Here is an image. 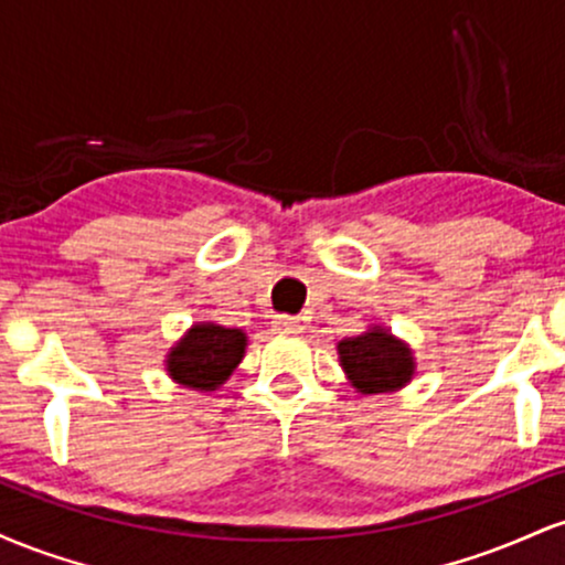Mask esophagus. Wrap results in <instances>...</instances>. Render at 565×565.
<instances>
[{
	"mask_svg": "<svg viewBox=\"0 0 565 565\" xmlns=\"http://www.w3.org/2000/svg\"><path fill=\"white\" fill-rule=\"evenodd\" d=\"M274 327L278 329V332H287V334L302 332V323H300V319H295V316H276Z\"/></svg>",
	"mask_w": 565,
	"mask_h": 565,
	"instance_id": "obj_1",
	"label": "esophagus"
}]
</instances>
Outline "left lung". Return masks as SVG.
Masks as SVG:
<instances>
[{
	"label": "left lung",
	"mask_w": 565,
	"mask_h": 565,
	"mask_svg": "<svg viewBox=\"0 0 565 565\" xmlns=\"http://www.w3.org/2000/svg\"><path fill=\"white\" fill-rule=\"evenodd\" d=\"M337 359L348 382L361 395L395 393L417 374V359L408 342L380 323L337 342Z\"/></svg>",
	"instance_id": "1"
}]
</instances>
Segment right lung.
<instances>
[{"mask_svg": "<svg viewBox=\"0 0 565 565\" xmlns=\"http://www.w3.org/2000/svg\"><path fill=\"white\" fill-rule=\"evenodd\" d=\"M244 329L220 327L215 321L193 323L167 350L164 369L172 382L191 391L212 393L223 387L246 353Z\"/></svg>", "mask_w": 565, "mask_h": 565, "instance_id": "obj_1", "label": "right lung"}]
</instances>
